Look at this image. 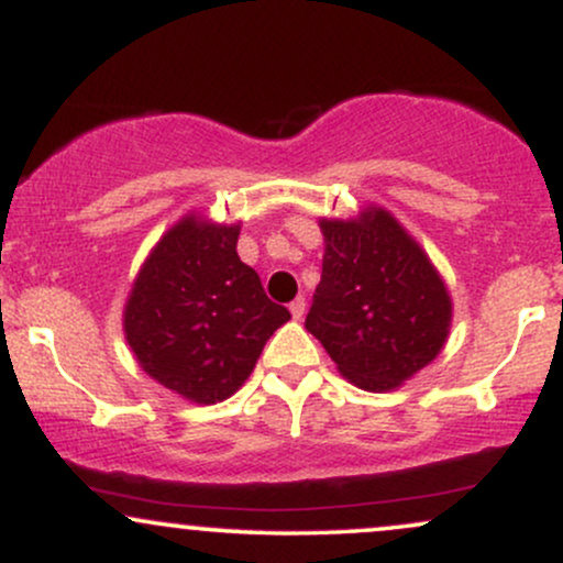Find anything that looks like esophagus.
Wrapping results in <instances>:
<instances>
[{"instance_id":"esophagus-1","label":"esophagus","mask_w":563,"mask_h":563,"mask_svg":"<svg viewBox=\"0 0 563 563\" xmlns=\"http://www.w3.org/2000/svg\"><path fill=\"white\" fill-rule=\"evenodd\" d=\"M288 309H290V318L301 320L303 318V309H307V301H303L301 296H299V299H294V301L288 303Z\"/></svg>"}]
</instances>
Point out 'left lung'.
Segmentation results:
<instances>
[{"mask_svg":"<svg viewBox=\"0 0 563 563\" xmlns=\"http://www.w3.org/2000/svg\"><path fill=\"white\" fill-rule=\"evenodd\" d=\"M322 277L307 328L357 389L391 391L439 357L452 296L423 245L378 203L320 217Z\"/></svg>","mask_w":563,"mask_h":563,"instance_id":"8db88e82","label":"left lung"}]
</instances>
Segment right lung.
Instances as JSON below:
<instances>
[{"instance_id":"add662e5","label":"right lung","mask_w":563,"mask_h":563,"mask_svg":"<svg viewBox=\"0 0 563 563\" xmlns=\"http://www.w3.org/2000/svg\"><path fill=\"white\" fill-rule=\"evenodd\" d=\"M238 235L241 222L187 211L158 238L129 288L126 344L142 373L185 402L232 397L269 335L290 320L241 262Z\"/></svg>"}]
</instances>
